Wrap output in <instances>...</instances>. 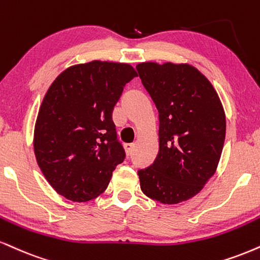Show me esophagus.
Segmentation results:
<instances>
[{
  "label": "esophagus",
  "mask_w": 260,
  "mask_h": 260,
  "mask_svg": "<svg viewBox=\"0 0 260 260\" xmlns=\"http://www.w3.org/2000/svg\"><path fill=\"white\" fill-rule=\"evenodd\" d=\"M133 149H134V144H124V150H126V154L128 156L132 154Z\"/></svg>",
  "instance_id": "obj_1"
}]
</instances>
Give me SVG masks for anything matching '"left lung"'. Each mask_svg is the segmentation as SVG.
Instances as JSON below:
<instances>
[{
    "mask_svg": "<svg viewBox=\"0 0 260 260\" xmlns=\"http://www.w3.org/2000/svg\"><path fill=\"white\" fill-rule=\"evenodd\" d=\"M137 70L158 111V154L138 171L150 199L174 205L193 198L215 173L225 140L219 96L196 68L140 62Z\"/></svg>",
    "mask_w": 260,
    "mask_h": 260,
    "instance_id": "left-lung-1",
    "label": "left lung"
}]
</instances>
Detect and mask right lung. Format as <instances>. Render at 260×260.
Here are the masks:
<instances>
[{
	"mask_svg": "<svg viewBox=\"0 0 260 260\" xmlns=\"http://www.w3.org/2000/svg\"><path fill=\"white\" fill-rule=\"evenodd\" d=\"M136 76L129 64L93 60L68 68L53 81L37 115L34 151L59 195L86 202L108 187L126 157L112 110Z\"/></svg>",
	"mask_w": 260,
	"mask_h": 260,
	"instance_id": "right-lung-1",
	"label": "right lung"
}]
</instances>
